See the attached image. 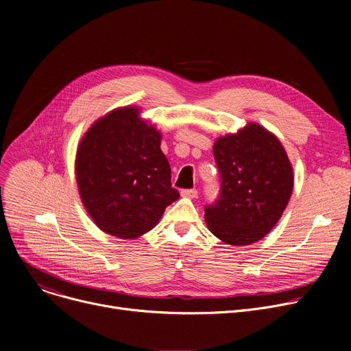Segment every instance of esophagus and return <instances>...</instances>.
<instances>
[{
	"label": "esophagus",
	"mask_w": 351,
	"mask_h": 351,
	"mask_svg": "<svg viewBox=\"0 0 351 351\" xmlns=\"http://www.w3.org/2000/svg\"><path fill=\"white\" fill-rule=\"evenodd\" d=\"M180 195H182L183 197H191V199H193V197L197 196V191H196V189H182V191H180Z\"/></svg>",
	"instance_id": "obj_1"
}]
</instances>
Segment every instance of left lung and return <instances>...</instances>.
Here are the masks:
<instances>
[{
	"instance_id": "8db88e82",
	"label": "left lung",
	"mask_w": 351,
	"mask_h": 351,
	"mask_svg": "<svg viewBox=\"0 0 351 351\" xmlns=\"http://www.w3.org/2000/svg\"><path fill=\"white\" fill-rule=\"evenodd\" d=\"M213 156L220 195L205 208L209 230L233 246L261 241L279 222L293 191V168L283 145L250 122L237 134L219 138Z\"/></svg>"
}]
</instances>
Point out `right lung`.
I'll list each match as a JSON object with an SVG mask.
<instances>
[{
    "mask_svg": "<svg viewBox=\"0 0 351 351\" xmlns=\"http://www.w3.org/2000/svg\"><path fill=\"white\" fill-rule=\"evenodd\" d=\"M160 139L135 106L114 109L81 139L75 159L78 191L88 215L105 233L139 237L179 199Z\"/></svg>",
    "mask_w": 351,
    "mask_h": 351,
    "instance_id": "add662e5",
    "label": "right lung"
}]
</instances>
